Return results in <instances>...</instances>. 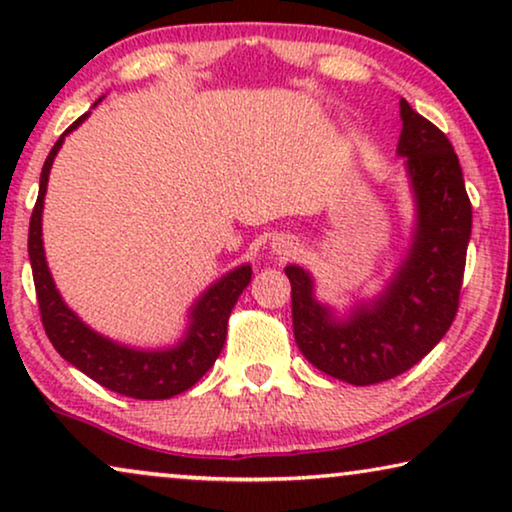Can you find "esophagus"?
I'll list each match as a JSON object with an SVG mask.
<instances>
[{"mask_svg":"<svg viewBox=\"0 0 512 512\" xmlns=\"http://www.w3.org/2000/svg\"><path fill=\"white\" fill-rule=\"evenodd\" d=\"M296 240H293V237H289V235H279V237H275V240L270 242V249H272V254H277V256H282V258H289V256H293L296 254Z\"/></svg>","mask_w":512,"mask_h":512,"instance_id":"esophagus-1","label":"esophagus"}]
</instances>
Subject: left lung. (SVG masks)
<instances>
[{"mask_svg":"<svg viewBox=\"0 0 512 512\" xmlns=\"http://www.w3.org/2000/svg\"><path fill=\"white\" fill-rule=\"evenodd\" d=\"M401 121L396 156L405 158L415 226L380 296L338 314L314 296L310 270L284 268L298 349L321 373L356 387L391 380L422 361L452 326L464 282L473 212L459 158L450 139L405 100Z\"/></svg>","mask_w":512,"mask_h":512,"instance_id":"1","label":"left lung"}]
</instances>
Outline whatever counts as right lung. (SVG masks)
<instances>
[{
	"instance_id": "add662e5",
	"label": "right lung",
	"mask_w": 512,
	"mask_h": 512,
	"mask_svg": "<svg viewBox=\"0 0 512 512\" xmlns=\"http://www.w3.org/2000/svg\"><path fill=\"white\" fill-rule=\"evenodd\" d=\"M97 102H102V97ZM86 118L88 114H83L79 121L69 125L48 153L39 179V198L30 219L27 251H30L41 321H44L48 340L53 342L62 359L79 368L81 373H86L90 380L116 391V394L139 398V401H163V398H172L191 389L219 359L223 342H226L230 312H233L240 293L251 282V265H237L235 270L216 279L195 300L188 310L186 333L177 345L163 349H137L104 338L86 321H81L79 314L62 300L60 291L55 289L53 275L46 263L44 240H41V214H44V198L53 160L58 156L65 137L79 128Z\"/></svg>"
}]
</instances>
